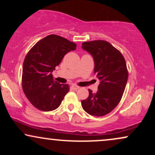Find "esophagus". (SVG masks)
I'll return each mask as SVG.
<instances>
[{"label": "esophagus", "instance_id": "esophagus-1", "mask_svg": "<svg viewBox=\"0 0 155 155\" xmlns=\"http://www.w3.org/2000/svg\"><path fill=\"white\" fill-rule=\"evenodd\" d=\"M71 88L73 89V90H78V89H79V87L76 86V85H75V84H73V85H71Z\"/></svg>", "mask_w": 155, "mask_h": 155}]
</instances>
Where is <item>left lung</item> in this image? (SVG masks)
Instances as JSON below:
<instances>
[{"label": "left lung", "instance_id": "obj_1", "mask_svg": "<svg viewBox=\"0 0 155 155\" xmlns=\"http://www.w3.org/2000/svg\"><path fill=\"white\" fill-rule=\"evenodd\" d=\"M81 47L94 59V74L100 80L97 91L89 90V96L81 106L92 116L103 117L110 113L122 98L128 79L123 55L111 44L103 40L84 42Z\"/></svg>", "mask_w": 155, "mask_h": 155}]
</instances>
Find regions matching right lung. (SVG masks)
<instances>
[{
    "instance_id": "obj_1",
    "label": "right lung",
    "mask_w": 155,
    "mask_h": 155,
    "mask_svg": "<svg viewBox=\"0 0 155 155\" xmlns=\"http://www.w3.org/2000/svg\"><path fill=\"white\" fill-rule=\"evenodd\" d=\"M76 48L75 43L63 37L49 35L28 51L22 66V89L35 108L50 111L59 107L69 91V86L54 81L51 73L63 57Z\"/></svg>"
}]
</instances>
